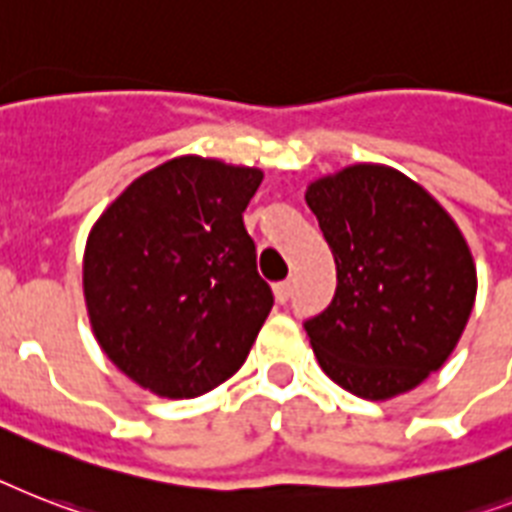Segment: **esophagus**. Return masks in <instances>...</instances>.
<instances>
[{
	"label": "esophagus",
	"mask_w": 512,
	"mask_h": 512,
	"mask_svg": "<svg viewBox=\"0 0 512 512\" xmlns=\"http://www.w3.org/2000/svg\"><path fill=\"white\" fill-rule=\"evenodd\" d=\"M292 289H294L292 278H286V281L276 284V299L281 302V305H286V302H289V297H292Z\"/></svg>",
	"instance_id": "esophagus-1"
}]
</instances>
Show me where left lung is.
<instances>
[{
    "label": "left lung",
    "instance_id": "1",
    "mask_svg": "<svg viewBox=\"0 0 512 512\" xmlns=\"http://www.w3.org/2000/svg\"><path fill=\"white\" fill-rule=\"evenodd\" d=\"M336 263V292L305 321L331 381L363 400L410 392L455 350L476 299L463 234L429 191L384 165L307 186Z\"/></svg>",
    "mask_w": 512,
    "mask_h": 512
}]
</instances>
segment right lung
<instances>
[{
	"label": "right lung",
	"instance_id": "1",
	"mask_svg": "<svg viewBox=\"0 0 512 512\" xmlns=\"http://www.w3.org/2000/svg\"><path fill=\"white\" fill-rule=\"evenodd\" d=\"M263 173L176 157L128 186L91 228L83 294L112 363L170 400L234 376L273 307L242 213Z\"/></svg>",
	"mask_w": 512,
	"mask_h": 512
}]
</instances>
